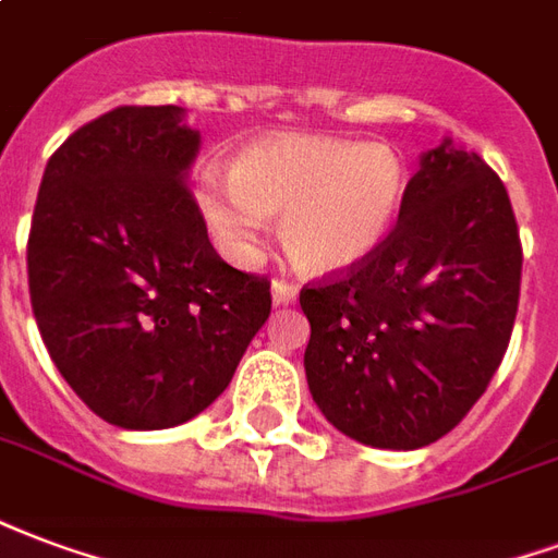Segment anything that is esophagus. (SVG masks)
<instances>
[{
    "instance_id": "34e87169",
    "label": "esophagus",
    "mask_w": 558,
    "mask_h": 558,
    "mask_svg": "<svg viewBox=\"0 0 558 558\" xmlns=\"http://www.w3.org/2000/svg\"><path fill=\"white\" fill-rule=\"evenodd\" d=\"M271 295H275V304H292L295 295H299V287L290 283V280L278 278L275 283H271Z\"/></svg>"
}]
</instances>
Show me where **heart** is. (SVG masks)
Here are the masks:
<instances>
[{
    "mask_svg": "<svg viewBox=\"0 0 558 558\" xmlns=\"http://www.w3.org/2000/svg\"><path fill=\"white\" fill-rule=\"evenodd\" d=\"M405 183V165L384 144L287 135L247 147L233 180L206 174L197 204L233 254H251L266 216H283L280 239L299 266L340 271L393 230Z\"/></svg>",
    "mask_w": 558,
    "mask_h": 558,
    "instance_id": "obj_1",
    "label": "heart"
}]
</instances>
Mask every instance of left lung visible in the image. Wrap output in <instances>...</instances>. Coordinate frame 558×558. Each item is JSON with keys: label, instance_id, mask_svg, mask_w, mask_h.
<instances>
[{"label": "left lung", "instance_id": "8db88e82", "mask_svg": "<svg viewBox=\"0 0 558 558\" xmlns=\"http://www.w3.org/2000/svg\"><path fill=\"white\" fill-rule=\"evenodd\" d=\"M521 266L509 192L488 162L449 142L426 153L381 245L301 287L304 369L328 423L378 449L452 432L509 349Z\"/></svg>", "mask_w": 558, "mask_h": 558}]
</instances>
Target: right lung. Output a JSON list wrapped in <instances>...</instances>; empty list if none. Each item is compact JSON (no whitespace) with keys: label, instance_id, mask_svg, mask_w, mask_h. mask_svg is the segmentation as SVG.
I'll use <instances>...</instances> for the list:
<instances>
[{"label":"right lung","instance_id":"right-lung-1","mask_svg":"<svg viewBox=\"0 0 558 558\" xmlns=\"http://www.w3.org/2000/svg\"><path fill=\"white\" fill-rule=\"evenodd\" d=\"M177 106H118L49 156L28 295L64 381L106 423L180 426L225 393L271 313V280L227 266L185 171Z\"/></svg>","mask_w":558,"mask_h":558}]
</instances>
